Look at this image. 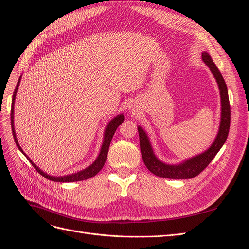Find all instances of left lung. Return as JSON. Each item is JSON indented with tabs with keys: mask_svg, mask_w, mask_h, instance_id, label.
I'll return each mask as SVG.
<instances>
[{
	"mask_svg": "<svg viewBox=\"0 0 249 249\" xmlns=\"http://www.w3.org/2000/svg\"><path fill=\"white\" fill-rule=\"evenodd\" d=\"M202 59L213 73L220 90L221 120L218 134L214 142L212 143V145L203 153L196 155L194 158L186 160L185 161L178 164H167L156 158L151 146L149 137L147 136L144 130L142 129V127L138 126L140 150L143 161H144V164L149 171L158 177L174 179H185L195 178L196 176L202 173L209 165V163L213 160L215 155L218 153L221 147L223 146L227 139L230 128V104L227 86L220 71L213 62L212 57L206 51L202 53Z\"/></svg>",
	"mask_w": 249,
	"mask_h": 249,
	"instance_id": "8db88e82",
	"label": "left lung"
}]
</instances>
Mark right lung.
I'll return each instance as SVG.
<instances>
[{
  "label": "right lung",
  "mask_w": 249,
  "mask_h": 249,
  "mask_svg": "<svg viewBox=\"0 0 249 249\" xmlns=\"http://www.w3.org/2000/svg\"><path fill=\"white\" fill-rule=\"evenodd\" d=\"M21 77H19L17 86L15 88L14 93H13V98H12V108H11V127H12V132H13V137H14L15 143L18 147V149L27 158V160L30 161V163L35 167L36 171L40 174L41 176H43L44 178H46L49 180L52 181H58V182H71V181H80V180H85L88 179L89 178H93L95 177L101 169L103 168L105 162H106L107 160V155H108V151H109V146H110V143L111 140L113 138V135L116 131V129L119 127V125L121 123H123V121L125 120V117L123 114L120 115H117L116 117H114L113 119L109 122V124L106 126V129H105V132H104V140H103V144L100 150V153L98 155L97 160L91 163L89 166H88L87 168L83 169V171H80L77 173L71 174V175H68V176H60V177H53V176H50L47 173H44L43 171H41L40 168H39L27 155L23 151V149L21 148L18 139L16 137V132H15V128H14V104H15V99H16V94H17V90L21 82Z\"/></svg>",
  "instance_id": "1"
}]
</instances>
